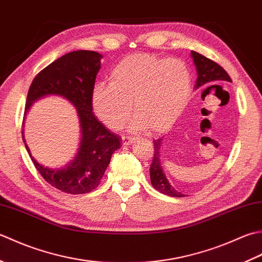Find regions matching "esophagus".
Segmentation results:
<instances>
[{"label":"esophagus","instance_id":"obj_1","mask_svg":"<svg viewBox=\"0 0 262 262\" xmlns=\"http://www.w3.org/2000/svg\"><path fill=\"white\" fill-rule=\"evenodd\" d=\"M135 141H136L135 138H129V137H125V136L122 137V143H123L124 146L130 145V143H133Z\"/></svg>","mask_w":262,"mask_h":262}]
</instances>
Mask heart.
<instances>
[{
	"label": "heart",
	"mask_w": 262,
	"mask_h": 262,
	"mask_svg": "<svg viewBox=\"0 0 262 262\" xmlns=\"http://www.w3.org/2000/svg\"><path fill=\"white\" fill-rule=\"evenodd\" d=\"M108 80L110 83L95 84L90 99L95 115L112 129L126 123L133 105L137 115L133 131H166L188 105L192 93L191 73L183 62L148 54L122 58Z\"/></svg>",
	"instance_id": "1"
}]
</instances>
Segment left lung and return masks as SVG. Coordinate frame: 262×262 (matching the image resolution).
<instances>
[{"label": "left lung", "mask_w": 262, "mask_h": 262, "mask_svg": "<svg viewBox=\"0 0 262 262\" xmlns=\"http://www.w3.org/2000/svg\"><path fill=\"white\" fill-rule=\"evenodd\" d=\"M191 57L193 58V63L196 68V74H198V78H196L195 82V89L209 86V84L221 81L232 82V79L229 78L228 73L224 70L220 64H217L216 62L210 60V58L201 55L194 51H191ZM213 86H215V84H213ZM163 142V138H159L157 140L154 141L155 152L150 166L151 185L163 194L175 196V198H182L184 194L176 190L173 185H170L166 175H165L163 170L161 162V151Z\"/></svg>", "instance_id": "obj_1"}]
</instances>
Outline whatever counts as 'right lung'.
Returning a JSON list of instances; mask_svg holds the SVG:
<instances>
[{
  "instance_id": "1",
  "label": "right lung",
  "mask_w": 262,
  "mask_h": 262,
  "mask_svg": "<svg viewBox=\"0 0 262 262\" xmlns=\"http://www.w3.org/2000/svg\"><path fill=\"white\" fill-rule=\"evenodd\" d=\"M101 55L94 51H74L57 58L41 70L30 84L25 115L34 101L54 95L68 99L77 108L81 140L77 156L62 168L42 166L31 156L24 131L27 151L47 183L66 193L82 194L100 183L112 155L121 147L119 136L112 133L93 113L92 90L100 69Z\"/></svg>"
}]
</instances>
